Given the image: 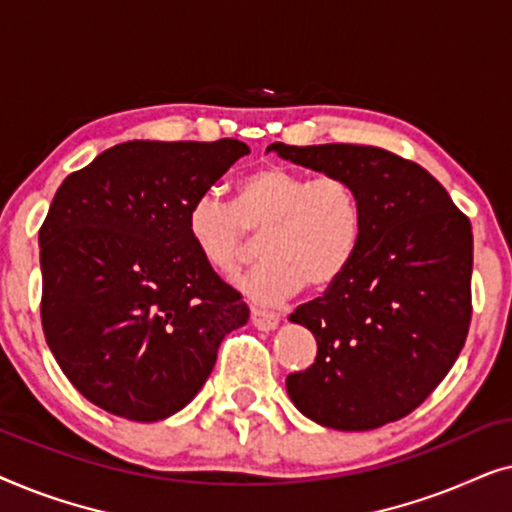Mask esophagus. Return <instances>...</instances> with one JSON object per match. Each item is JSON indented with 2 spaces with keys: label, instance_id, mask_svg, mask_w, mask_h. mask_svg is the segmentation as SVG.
Segmentation results:
<instances>
[{
  "label": "esophagus",
  "instance_id": "1",
  "mask_svg": "<svg viewBox=\"0 0 512 512\" xmlns=\"http://www.w3.org/2000/svg\"><path fill=\"white\" fill-rule=\"evenodd\" d=\"M251 324H254L258 331H272V328H277L279 317L275 312L261 310V307H251Z\"/></svg>",
  "mask_w": 512,
  "mask_h": 512
}]
</instances>
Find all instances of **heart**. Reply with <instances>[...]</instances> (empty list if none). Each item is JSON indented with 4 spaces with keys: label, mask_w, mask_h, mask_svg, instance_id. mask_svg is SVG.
I'll return each instance as SVG.
<instances>
[{
    "label": "heart",
    "mask_w": 512,
    "mask_h": 512,
    "mask_svg": "<svg viewBox=\"0 0 512 512\" xmlns=\"http://www.w3.org/2000/svg\"><path fill=\"white\" fill-rule=\"evenodd\" d=\"M366 209L352 181L340 174L263 165L235 186L233 205L205 191L188 205L186 230L209 268L233 277L261 235V256L240 289L263 305L284 303L303 286L338 284L359 254Z\"/></svg>",
    "instance_id": "heart-1"
}]
</instances>
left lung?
<instances>
[{
    "mask_svg": "<svg viewBox=\"0 0 512 512\" xmlns=\"http://www.w3.org/2000/svg\"><path fill=\"white\" fill-rule=\"evenodd\" d=\"M268 151L347 177L366 209L347 275L291 314L317 338L312 366L286 377L293 405L338 431L410 415L464 349L473 314L471 221L422 165L380 146L275 142Z\"/></svg>",
    "mask_w": 512,
    "mask_h": 512,
    "instance_id": "obj_1",
    "label": "left lung"
}]
</instances>
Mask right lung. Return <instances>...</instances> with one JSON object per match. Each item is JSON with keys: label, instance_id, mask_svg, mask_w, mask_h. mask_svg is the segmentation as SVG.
<instances>
[{"label": "right lung", "instance_id": "1", "mask_svg": "<svg viewBox=\"0 0 512 512\" xmlns=\"http://www.w3.org/2000/svg\"><path fill=\"white\" fill-rule=\"evenodd\" d=\"M249 146L116 144L62 181L41 223V326L67 380L111 415L158 422L193 401L249 307L202 261L188 205Z\"/></svg>", "mask_w": 512, "mask_h": 512}]
</instances>
